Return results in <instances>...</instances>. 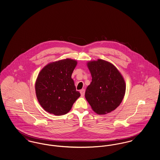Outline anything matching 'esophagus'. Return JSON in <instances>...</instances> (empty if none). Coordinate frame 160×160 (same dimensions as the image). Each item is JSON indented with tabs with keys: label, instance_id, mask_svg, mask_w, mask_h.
<instances>
[{
	"label": "esophagus",
	"instance_id": "34e87169",
	"mask_svg": "<svg viewBox=\"0 0 160 160\" xmlns=\"http://www.w3.org/2000/svg\"><path fill=\"white\" fill-rule=\"evenodd\" d=\"M80 93H81V95L82 96V97H83L84 95V93H85V90L84 89H82V90H80Z\"/></svg>",
	"mask_w": 160,
	"mask_h": 160
}]
</instances>
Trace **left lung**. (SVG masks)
Segmentation results:
<instances>
[{
    "mask_svg": "<svg viewBox=\"0 0 160 160\" xmlns=\"http://www.w3.org/2000/svg\"><path fill=\"white\" fill-rule=\"evenodd\" d=\"M92 82L87 87L85 98L94 112L106 114L122 102L126 83L121 73L112 63L98 59L87 63Z\"/></svg>",
    "mask_w": 160,
    "mask_h": 160,
    "instance_id": "8db88e82",
    "label": "left lung"
}]
</instances>
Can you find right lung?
I'll use <instances>...</instances> for the list:
<instances>
[{
	"mask_svg": "<svg viewBox=\"0 0 160 160\" xmlns=\"http://www.w3.org/2000/svg\"><path fill=\"white\" fill-rule=\"evenodd\" d=\"M77 64L76 60L67 58L48 63L39 72L35 92L46 112L56 116L67 114L80 97L71 78Z\"/></svg>",
	"mask_w": 160,
	"mask_h": 160,
	"instance_id": "obj_1",
	"label": "right lung"
}]
</instances>
